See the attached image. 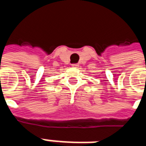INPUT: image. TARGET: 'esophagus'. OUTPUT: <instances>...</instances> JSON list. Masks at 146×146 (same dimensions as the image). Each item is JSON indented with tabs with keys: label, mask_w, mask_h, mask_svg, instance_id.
<instances>
[{
	"label": "esophagus",
	"mask_w": 146,
	"mask_h": 146,
	"mask_svg": "<svg viewBox=\"0 0 146 146\" xmlns=\"http://www.w3.org/2000/svg\"><path fill=\"white\" fill-rule=\"evenodd\" d=\"M72 66H73V67H78V66H79V64H72Z\"/></svg>",
	"instance_id": "esophagus-1"
}]
</instances>
